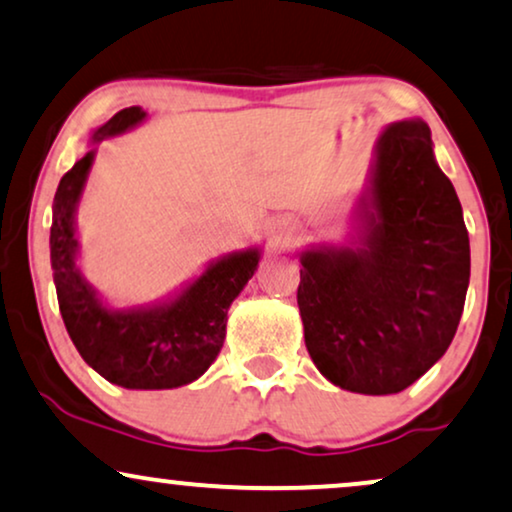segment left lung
<instances>
[{"instance_id":"left-lung-1","label":"left lung","mask_w":512,"mask_h":512,"mask_svg":"<svg viewBox=\"0 0 512 512\" xmlns=\"http://www.w3.org/2000/svg\"><path fill=\"white\" fill-rule=\"evenodd\" d=\"M300 262L304 345L333 385L397 394L444 357L468 293L470 241L423 120L380 132L349 241L309 245Z\"/></svg>"}]
</instances>
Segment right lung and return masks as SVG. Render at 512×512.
Returning a JSON list of instances; mask_svg holds the SVG:
<instances>
[{
	"mask_svg": "<svg viewBox=\"0 0 512 512\" xmlns=\"http://www.w3.org/2000/svg\"><path fill=\"white\" fill-rule=\"evenodd\" d=\"M146 120L129 106L89 134V151L63 174L51 217V269L66 331L80 357L108 383L127 390H172L208 371L226 338V312L255 274L257 245L217 257L172 295L137 307H111L82 274L77 257V205L92 172L96 146Z\"/></svg>",
	"mask_w": 512,
	"mask_h": 512,
	"instance_id": "add662e5",
	"label": "right lung"
}]
</instances>
